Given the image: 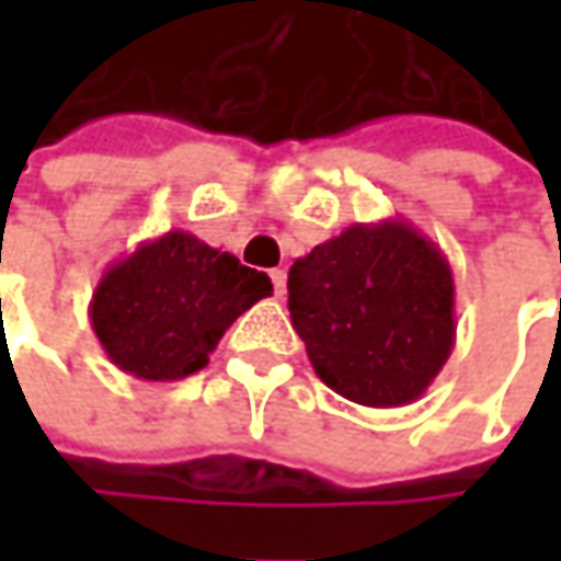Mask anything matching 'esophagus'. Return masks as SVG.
<instances>
[{"label": "esophagus", "instance_id": "obj_1", "mask_svg": "<svg viewBox=\"0 0 561 561\" xmlns=\"http://www.w3.org/2000/svg\"><path fill=\"white\" fill-rule=\"evenodd\" d=\"M271 284H274V296H284V293H287V271L284 268L271 271Z\"/></svg>", "mask_w": 561, "mask_h": 561}]
</instances>
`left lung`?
<instances>
[{"instance_id": "left-lung-1", "label": "left lung", "mask_w": 561, "mask_h": 561, "mask_svg": "<svg viewBox=\"0 0 561 561\" xmlns=\"http://www.w3.org/2000/svg\"><path fill=\"white\" fill-rule=\"evenodd\" d=\"M287 290L314 375L358 405L415 402L453 353V268L409 221L346 227L293 262Z\"/></svg>"}]
</instances>
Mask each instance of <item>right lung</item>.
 <instances>
[{
    "mask_svg": "<svg viewBox=\"0 0 561 561\" xmlns=\"http://www.w3.org/2000/svg\"><path fill=\"white\" fill-rule=\"evenodd\" d=\"M271 290L268 274L237 255L168 230L102 274L90 321L112 365L171 383L205 368L227 328Z\"/></svg>",
    "mask_w": 561,
    "mask_h": 561,
    "instance_id": "add662e5",
    "label": "right lung"
}]
</instances>
